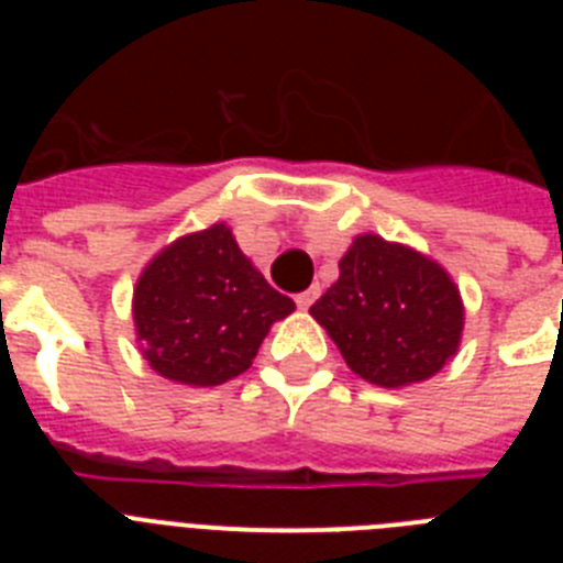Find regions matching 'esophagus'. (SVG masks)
<instances>
[{
    "label": "esophagus",
    "instance_id": "34e87169",
    "mask_svg": "<svg viewBox=\"0 0 563 563\" xmlns=\"http://www.w3.org/2000/svg\"><path fill=\"white\" fill-rule=\"evenodd\" d=\"M316 298H318V287H310V290L298 292V296H296L298 310H310V305L316 301Z\"/></svg>",
    "mask_w": 563,
    "mask_h": 563
}]
</instances>
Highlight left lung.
<instances>
[{"instance_id":"left-lung-1","label":"left lung","mask_w":563,"mask_h":563,"mask_svg":"<svg viewBox=\"0 0 563 563\" xmlns=\"http://www.w3.org/2000/svg\"><path fill=\"white\" fill-rule=\"evenodd\" d=\"M310 307L343 361L383 389L422 383L460 352L465 305L451 273L417 247L361 233Z\"/></svg>"}]
</instances>
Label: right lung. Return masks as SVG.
Segmentation results:
<instances>
[{"label":"right lung","instance_id":"1","mask_svg":"<svg viewBox=\"0 0 563 563\" xmlns=\"http://www.w3.org/2000/svg\"><path fill=\"white\" fill-rule=\"evenodd\" d=\"M292 310V298L267 285L225 222L168 242L132 292L141 355L183 386H220L251 369L271 327Z\"/></svg>","mask_w":563,"mask_h":563}]
</instances>
